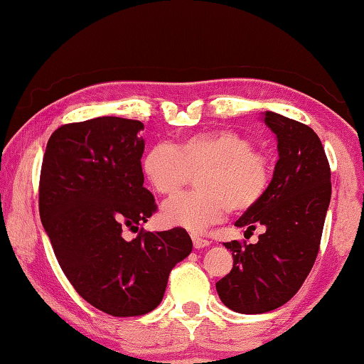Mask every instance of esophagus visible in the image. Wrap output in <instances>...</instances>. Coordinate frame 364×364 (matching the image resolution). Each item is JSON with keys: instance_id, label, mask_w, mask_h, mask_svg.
I'll list each match as a JSON object with an SVG mask.
<instances>
[{"instance_id": "1", "label": "esophagus", "mask_w": 364, "mask_h": 364, "mask_svg": "<svg viewBox=\"0 0 364 364\" xmlns=\"http://www.w3.org/2000/svg\"><path fill=\"white\" fill-rule=\"evenodd\" d=\"M191 237H193V244H194V247H196V249L207 247V245L210 244V241H208V239L199 236V234H197V232H193V234H191Z\"/></svg>"}]
</instances>
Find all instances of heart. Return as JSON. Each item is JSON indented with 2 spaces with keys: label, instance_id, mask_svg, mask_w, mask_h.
<instances>
[{
  "label": "heart",
  "instance_id": "1",
  "mask_svg": "<svg viewBox=\"0 0 364 364\" xmlns=\"http://www.w3.org/2000/svg\"><path fill=\"white\" fill-rule=\"evenodd\" d=\"M143 173L162 197H175L196 175L194 193L165 204L162 220L170 226L202 231L231 213L254 210L267 197L273 165L267 154L232 130L188 136L171 147L159 143L143 157Z\"/></svg>",
  "mask_w": 364,
  "mask_h": 364
}]
</instances>
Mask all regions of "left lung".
<instances>
[{"mask_svg":"<svg viewBox=\"0 0 364 364\" xmlns=\"http://www.w3.org/2000/svg\"><path fill=\"white\" fill-rule=\"evenodd\" d=\"M264 123L278 138L273 181L262 204L234 223L264 232L257 244L225 242L232 269L217 282L221 301L244 315L276 310L297 294L318 257L331 200V168L318 134L274 112L264 114Z\"/></svg>","mask_w":364,"mask_h":364,"instance_id":"1","label":"left lung"}]
</instances>
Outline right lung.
<instances>
[{
  "label": "right lung",
  "mask_w": 364,
  "mask_h": 364,
  "mask_svg": "<svg viewBox=\"0 0 364 364\" xmlns=\"http://www.w3.org/2000/svg\"><path fill=\"white\" fill-rule=\"evenodd\" d=\"M143 128L120 117L65 123L49 138L40 173V218L60 268L90 305L119 318L152 311L193 250L184 228L138 230L157 212L143 186ZM127 229L139 232L132 242Z\"/></svg>",
  "instance_id": "right-lung-1"
}]
</instances>
